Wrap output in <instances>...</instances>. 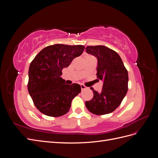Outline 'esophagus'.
<instances>
[{"label": "esophagus", "instance_id": "obj_1", "mask_svg": "<svg viewBox=\"0 0 158 158\" xmlns=\"http://www.w3.org/2000/svg\"><path fill=\"white\" fill-rule=\"evenodd\" d=\"M80 86H81V89H82V90H84V89H87V87L85 86V85H83V84H81V85H80Z\"/></svg>", "mask_w": 158, "mask_h": 158}]
</instances>
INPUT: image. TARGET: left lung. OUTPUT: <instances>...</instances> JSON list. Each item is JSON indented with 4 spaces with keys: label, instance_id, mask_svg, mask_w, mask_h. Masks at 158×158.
<instances>
[{
    "label": "left lung",
    "instance_id": "1",
    "mask_svg": "<svg viewBox=\"0 0 158 158\" xmlns=\"http://www.w3.org/2000/svg\"><path fill=\"white\" fill-rule=\"evenodd\" d=\"M85 51L97 57L96 75L103 80L101 92L90 88L94 97L85 102V106L97 115L112 113L120 106L128 91L127 70L117 52L106 46H88Z\"/></svg>",
    "mask_w": 158,
    "mask_h": 158
}]
</instances>
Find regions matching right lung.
<instances>
[{
	"label": "right lung",
	"mask_w": 158,
	"mask_h": 158,
	"mask_svg": "<svg viewBox=\"0 0 158 158\" xmlns=\"http://www.w3.org/2000/svg\"><path fill=\"white\" fill-rule=\"evenodd\" d=\"M81 45L55 44L43 49L30 66L27 89L35 106L49 117H60L67 113L72 100L80 92L78 84H66L60 77L62 70L82 54Z\"/></svg>",
	"instance_id": "1"
}]
</instances>
